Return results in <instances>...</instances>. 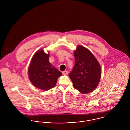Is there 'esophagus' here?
<instances>
[{
    "label": "esophagus",
    "mask_w": 130,
    "mask_h": 130,
    "mask_svg": "<svg viewBox=\"0 0 130 130\" xmlns=\"http://www.w3.org/2000/svg\"><path fill=\"white\" fill-rule=\"evenodd\" d=\"M62 74H64V75H66L68 74V72L67 71H64L62 72Z\"/></svg>",
    "instance_id": "1"
}]
</instances>
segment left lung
<instances>
[{"mask_svg":"<svg viewBox=\"0 0 130 130\" xmlns=\"http://www.w3.org/2000/svg\"><path fill=\"white\" fill-rule=\"evenodd\" d=\"M75 64L69 75L74 89L84 94L91 93L98 86L101 75L99 62L86 48L78 45L74 52Z\"/></svg>","mask_w":130,"mask_h":130,"instance_id":"left-lung-1","label":"left lung"}]
</instances>
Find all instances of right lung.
<instances>
[{
    "mask_svg": "<svg viewBox=\"0 0 130 130\" xmlns=\"http://www.w3.org/2000/svg\"><path fill=\"white\" fill-rule=\"evenodd\" d=\"M49 54L43 50L37 52L32 57L28 69L29 78L34 86L38 89L47 91L56 85L57 78L62 73L49 61Z\"/></svg>",
    "mask_w": 130,
    "mask_h": 130,
    "instance_id": "1",
    "label": "right lung"
}]
</instances>
